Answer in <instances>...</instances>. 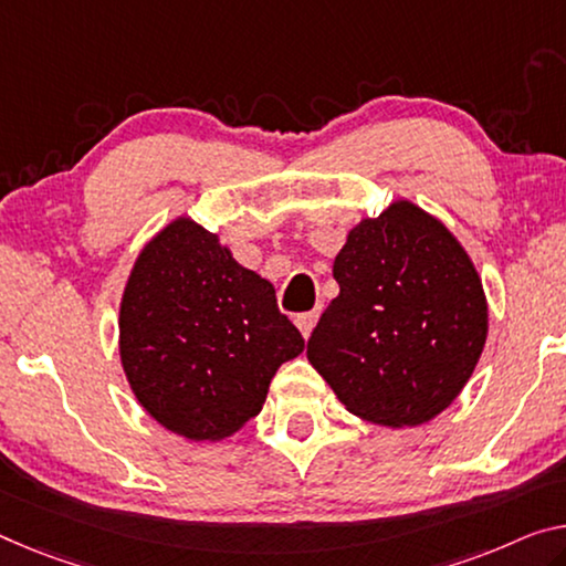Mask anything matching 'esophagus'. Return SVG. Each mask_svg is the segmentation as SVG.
Instances as JSON below:
<instances>
[{"instance_id": "esophagus-1", "label": "esophagus", "mask_w": 566, "mask_h": 566, "mask_svg": "<svg viewBox=\"0 0 566 566\" xmlns=\"http://www.w3.org/2000/svg\"><path fill=\"white\" fill-rule=\"evenodd\" d=\"M316 321H318V311H308V313H301L298 318H295V326H298V332L303 334V338H308L311 336V332H313V326H316Z\"/></svg>"}]
</instances>
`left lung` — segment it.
Segmentation results:
<instances>
[{
	"label": "left lung",
	"mask_w": 566,
	"mask_h": 566,
	"mask_svg": "<svg viewBox=\"0 0 566 566\" xmlns=\"http://www.w3.org/2000/svg\"><path fill=\"white\" fill-rule=\"evenodd\" d=\"M334 277L306 356L346 410L385 428L448 410L489 336L483 283L455 234L397 199L349 230Z\"/></svg>",
	"instance_id": "obj_1"
}]
</instances>
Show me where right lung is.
Here are the masks:
<instances>
[{
	"label": "right lung",
	"instance_id": "1",
	"mask_svg": "<svg viewBox=\"0 0 566 566\" xmlns=\"http://www.w3.org/2000/svg\"><path fill=\"white\" fill-rule=\"evenodd\" d=\"M118 349L138 405L187 440H222L263 410L303 336L275 289L242 268L214 232L177 217L146 242L128 275Z\"/></svg>",
	"mask_w": 566,
	"mask_h": 566
}]
</instances>
